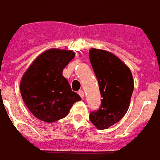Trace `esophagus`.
I'll return each mask as SVG.
<instances>
[{"label": "esophagus", "mask_w": 160, "mask_h": 160, "mask_svg": "<svg viewBox=\"0 0 160 160\" xmlns=\"http://www.w3.org/2000/svg\"><path fill=\"white\" fill-rule=\"evenodd\" d=\"M78 94L80 95V97H81L82 98H84V93H83V91H82V90H80V91H79Z\"/></svg>", "instance_id": "obj_1"}]
</instances>
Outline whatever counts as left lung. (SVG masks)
<instances>
[{
    "instance_id": "1",
    "label": "left lung",
    "mask_w": 160,
    "mask_h": 160,
    "mask_svg": "<svg viewBox=\"0 0 160 160\" xmlns=\"http://www.w3.org/2000/svg\"><path fill=\"white\" fill-rule=\"evenodd\" d=\"M89 59L102 97L100 108L91 113L89 119L98 130H104L127 112L134 80L130 68L113 53L91 48Z\"/></svg>"
}]
</instances>
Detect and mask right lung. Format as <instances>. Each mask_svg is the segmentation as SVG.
I'll list each match as a JSON object with an SVG mask.
<instances>
[{
	"label": "right lung",
	"instance_id": "right-lung-1",
	"mask_svg": "<svg viewBox=\"0 0 160 160\" xmlns=\"http://www.w3.org/2000/svg\"><path fill=\"white\" fill-rule=\"evenodd\" d=\"M74 56L72 50L52 48L41 53L23 73L20 82L22 98L36 118L48 123L61 120L75 102L81 100L62 75Z\"/></svg>",
	"mask_w": 160,
	"mask_h": 160
}]
</instances>
